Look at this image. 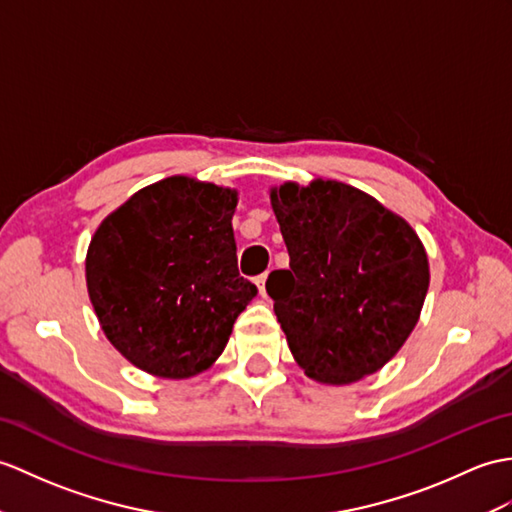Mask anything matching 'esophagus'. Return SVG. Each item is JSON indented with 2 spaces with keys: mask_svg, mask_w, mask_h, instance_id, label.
<instances>
[{
  "mask_svg": "<svg viewBox=\"0 0 512 512\" xmlns=\"http://www.w3.org/2000/svg\"><path fill=\"white\" fill-rule=\"evenodd\" d=\"M266 279H268L266 272H264V275H257V277H255V283H257V288H259V294H261V296H266Z\"/></svg>",
  "mask_w": 512,
  "mask_h": 512,
  "instance_id": "1",
  "label": "esophagus"
}]
</instances>
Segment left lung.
Segmentation results:
<instances>
[{
	"instance_id": "left-lung-1",
	"label": "left lung",
	"mask_w": 512,
	"mask_h": 512,
	"mask_svg": "<svg viewBox=\"0 0 512 512\" xmlns=\"http://www.w3.org/2000/svg\"><path fill=\"white\" fill-rule=\"evenodd\" d=\"M288 270L266 290L307 377L351 384L406 342L430 285L423 244L406 220L338 181L285 183L270 194Z\"/></svg>"
}]
</instances>
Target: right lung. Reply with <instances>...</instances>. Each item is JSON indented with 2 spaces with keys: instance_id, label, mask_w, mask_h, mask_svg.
<instances>
[{
  "instance_id": "1",
  "label": "right lung",
  "mask_w": 512,
  "mask_h": 512,
  "mask_svg": "<svg viewBox=\"0 0 512 512\" xmlns=\"http://www.w3.org/2000/svg\"><path fill=\"white\" fill-rule=\"evenodd\" d=\"M231 189L185 176L141 189L95 231L87 288L126 360L183 379L216 362L257 294L237 272Z\"/></svg>"
}]
</instances>
